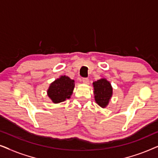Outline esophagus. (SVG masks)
Here are the masks:
<instances>
[{
    "label": "esophagus",
    "mask_w": 158,
    "mask_h": 158,
    "mask_svg": "<svg viewBox=\"0 0 158 158\" xmlns=\"http://www.w3.org/2000/svg\"><path fill=\"white\" fill-rule=\"evenodd\" d=\"M83 83L85 84H88L89 83V79L87 78V77H83Z\"/></svg>",
    "instance_id": "esophagus-1"
}]
</instances>
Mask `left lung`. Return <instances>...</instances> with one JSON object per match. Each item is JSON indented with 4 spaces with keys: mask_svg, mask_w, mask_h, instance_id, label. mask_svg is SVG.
<instances>
[{
    "mask_svg": "<svg viewBox=\"0 0 158 158\" xmlns=\"http://www.w3.org/2000/svg\"><path fill=\"white\" fill-rule=\"evenodd\" d=\"M94 88V94L96 102L102 108H106L109 104L113 94V88L106 78H101L93 83Z\"/></svg>",
    "mask_w": 158,
    "mask_h": 158,
    "instance_id": "left-lung-1",
    "label": "left lung"
}]
</instances>
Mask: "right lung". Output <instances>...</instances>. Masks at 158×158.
<instances>
[{
    "label": "right lung",
    "mask_w": 158,
    "mask_h": 158,
    "mask_svg": "<svg viewBox=\"0 0 158 158\" xmlns=\"http://www.w3.org/2000/svg\"><path fill=\"white\" fill-rule=\"evenodd\" d=\"M75 87L74 80L62 75L49 85L47 95L53 103H58L70 98Z\"/></svg>",
    "instance_id": "obj_1"
}]
</instances>
